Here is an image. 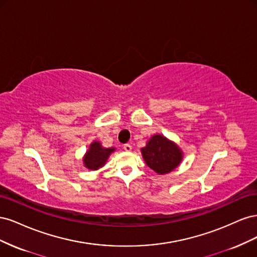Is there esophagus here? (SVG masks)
<instances>
[{
    "label": "esophagus",
    "mask_w": 257,
    "mask_h": 257,
    "mask_svg": "<svg viewBox=\"0 0 257 257\" xmlns=\"http://www.w3.org/2000/svg\"><path fill=\"white\" fill-rule=\"evenodd\" d=\"M123 149L125 150L126 152H131L132 151V146L130 144H125L123 146Z\"/></svg>",
    "instance_id": "1"
}]
</instances>
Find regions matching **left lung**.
Masks as SVG:
<instances>
[{
    "mask_svg": "<svg viewBox=\"0 0 257 257\" xmlns=\"http://www.w3.org/2000/svg\"><path fill=\"white\" fill-rule=\"evenodd\" d=\"M146 164L158 175H166L175 170L183 160L181 148L162 134H154L142 148Z\"/></svg>",
    "mask_w": 257,
    "mask_h": 257,
    "instance_id": "obj_1",
    "label": "left lung"
}]
</instances>
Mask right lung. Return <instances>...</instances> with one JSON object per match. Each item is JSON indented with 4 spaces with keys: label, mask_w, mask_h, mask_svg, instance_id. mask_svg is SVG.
I'll use <instances>...</instances> for the list:
<instances>
[{
    "label": "right lung",
    "mask_w": 257,
    "mask_h": 257,
    "mask_svg": "<svg viewBox=\"0 0 257 257\" xmlns=\"http://www.w3.org/2000/svg\"><path fill=\"white\" fill-rule=\"evenodd\" d=\"M115 151V148H105L99 142L93 141L89 149L82 158L83 166L90 170H97L105 166L109 155Z\"/></svg>",
    "instance_id": "obj_1"
}]
</instances>
